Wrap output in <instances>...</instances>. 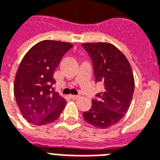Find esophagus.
<instances>
[{"label":"esophagus","instance_id":"34e87169","mask_svg":"<svg viewBox=\"0 0 160 160\" xmlns=\"http://www.w3.org/2000/svg\"><path fill=\"white\" fill-rule=\"evenodd\" d=\"M70 97H71V98H73V99H77V98H79L80 96V95H70Z\"/></svg>","mask_w":160,"mask_h":160}]
</instances>
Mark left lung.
<instances>
[{"label": "left lung", "mask_w": 160, "mask_h": 160, "mask_svg": "<svg viewBox=\"0 0 160 160\" xmlns=\"http://www.w3.org/2000/svg\"><path fill=\"white\" fill-rule=\"evenodd\" d=\"M93 63L96 82H103L104 92L92 99V107L83 112L85 121L98 128L113 126L130 106L134 79L130 63L123 53L110 42H84Z\"/></svg>", "instance_id": "obj_1"}]
</instances>
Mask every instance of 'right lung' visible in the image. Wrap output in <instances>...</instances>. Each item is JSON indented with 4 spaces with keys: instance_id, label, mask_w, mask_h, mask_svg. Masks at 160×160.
<instances>
[{
    "instance_id": "right-lung-1",
    "label": "right lung",
    "mask_w": 160,
    "mask_h": 160,
    "mask_svg": "<svg viewBox=\"0 0 160 160\" xmlns=\"http://www.w3.org/2000/svg\"><path fill=\"white\" fill-rule=\"evenodd\" d=\"M72 47L70 42L42 40L23 57L16 73L13 92L19 111L30 123H51L62 112L67 101L53 90L56 83L53 73Z\"/></svg>"
}]
</instances>
